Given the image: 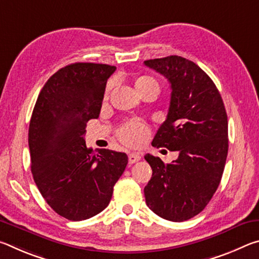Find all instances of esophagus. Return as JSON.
Instances as JSON below:
<instances>
[{
    "mask_svg": "<svg viewBox=\"0 0 259 259\" xmlns=\"http://www.w3.org/2000/svg\"><path fill=\"white\" fill-rule=\"evenodd\" d=\"M140 159H142V156L138 153H130L128 155V160H129V164H134L136 162H138Z\"/></svg>",
    "mask_w": 259,
    "mask_h": 259,
    "instance_id": "esophagus-1",
    "label": "esophagus"
}]
</instances>
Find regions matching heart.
<instances>
[{"mask_svg":"<svg viewBox=\"0 0 259 259\" xmlns=\"http://www.w3.org/2000/svg\"><path fill=\"white\" fill-rule=\"evenodd\" d=\"M136 89L138 91H142L144 89H147V88L154 87L159 89V84L155 78L152 76H140L135 82ZM109 89H111V83L107 85L106 89V95L108 94ZM148 134H150V130H148L147 125L144 123L143 121L140 120H130L121 126L117 136H119V139L122 143L126 144V145L130 146H137L140 144L144 143L148 137Z\"/></svg>","mask_w":259,"mask_h":259,"instance_id":"heart-1","label":"heart"}]
</instances>
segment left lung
I'll return each instance as SVG.
<instances>
[{"label": "left lung", "instance_id": "left-lung-1", "mask_svg": "<svg viewBox=\"0 0 259 259\" xmlns=\"http://www.w3.org/2000/svg\"><path fill=\"white\" fill-rule=\"evenodd\" d=\"M144 64L171 88L168 115L152 145L178 152L166 164L145 155L153 171L144 188L146 204L166 221L184 222L202 211L221 183L229 151L227 114L213 81L193 61L169 56Z\"/></svg>", "mask_w": 259, "mask_h": 259}]
</instances>
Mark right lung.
<instances>
[{
  "label": "right lung",
  "mask_w": 259,
  "mask_h": 259,
  "mask_svg": "<svg viewBox=\"0 0 259 259\" xmlns=\"http://www.w3.org/2000/svg\"><path fill=\"white\" fill-rule=\"evenodd\" d=\"M116 67L75 63L42 88L29 122L34 182L47 203L69 221H84L107 207L128 156L85 145L88 121L98 119L108 77Z\"/></svg>",
  "instance_id": "add662e5"
}]
</instances>
